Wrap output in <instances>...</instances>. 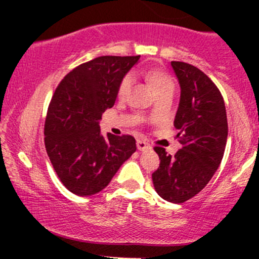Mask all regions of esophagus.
Listing matches in <instances>:
<instances>
[{"instance_id": "obj_1", "label": "esophagus", "mask_w": 259, "mask_h": 259, "mask_svg": "<svg viewBox=\"0 0 259 259\" xmlns=\"http://www.w3.org/2000/svg\"><path fill=\"white\" fill-rule=\"evenodd\" d=\"M137 146H138V149H139L140 151H148V150H150V149H151V146L149 145L146 142H144V140H138Z\"/></svg>"}]
</instances>
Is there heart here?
Here are the masks:
<instances>
[{
	"label": "heart",
	"mask_w": 259,
	"mask_h": 259,
	"mask_svg": "<svg viewBox=\"0 0 259 259\" xmlns=\"http://www.w3.org/2000/svg\"><path fill=\"white\" fill-rule=\"evenodd\" d=\"M146 79L150 82L151 88L154 89L156 95L160 93H164V91H174V81L171 80L170 76H168L164 72L151 70V71H148V74H146ZM133 82H134V76L133 75H126L121 80L119 86V91H117L120 98H124V96L127 95V93L132 89Z\"/></svg>",
	"instance_id": "b5f03b06"
}]
</instances>
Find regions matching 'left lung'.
Wrapping results in <instances>:
<instances>
[{"mask_svg":"<svg viewBox=\"0 0 259 259\" xmlns=\"http://www.w3.org/2000/svg\"><path fill=\"white\" fill-rule=\"evenodd\" d=\"M180 86L174 126L182 149L174 156L156 146L160 165L153 184L163 199L183 203L204 189L219 168L228 137L224 100L207 75L185 62L171 61Z\"/></svg>","mask_w":259,"mask_h":259,"instance_id":"left-lung-1","label":"left lung"}]
</instances>
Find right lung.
Instances as JSON below:
<instances>
[{
    "label": "right lung",
    "instance_id": "add662e5",
    "mask_svg": "<svg viewBox=\"0 0 259 259\" xmlns=\"http://www.w3.org/2000/svg\"><path fill=\"white\" fill-rule=\"evenodd\" d=\"M140 56H101L75 67L55 90L45 121V146L62 184L88 197L108 187L135 153L132 135L104 137L99 121L113 108L121 80Z\"/></svg>",
    "mask_w": 259,
    "mask_h": 259
}]
</instances>
